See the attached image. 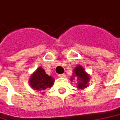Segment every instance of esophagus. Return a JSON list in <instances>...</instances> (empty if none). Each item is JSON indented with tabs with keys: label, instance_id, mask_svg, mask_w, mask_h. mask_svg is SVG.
Instances as JSON below:
<instances>
[{
	"label": "esophagus",
	"instance_id": "1",
	"mask_svg": "<svg viewBox=\"0 0 120 120\" xmlns=\"http://www.w3.org/2000/svg\"><path fill=\"white\" fill-rule=\"evenodd\" d=\"M58 76L60 77V78H64V77L66 76V74H59V75H58Z\"/></svg>",
	"mask_w": 120,
	"mask_h": 120
}]
</instances>
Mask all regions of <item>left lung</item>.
Masks as SVG:
<instances>
[{
    "instance_id": "obj_1",
    "label": "left lung",
    "mask_w": 120,
    "mask_h": 120,
    "mask_svg": "<svg viewBox=\"0 0 120 120\" xmlns=\"http://www.w3.org/2000/svg\"><path fill=\"white\" fill-rule=\"evenodd\" d=\"M74 77L77 78V80L78 82L77 88L82 90L88 86V82L90 79V76L85 71L84 67L81 65H78L73 70V75L70 78L71 81L74 80Z\"/></svg>"
}]
</instances>
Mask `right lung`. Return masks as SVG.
Masks as SVG:
<instances>
[{"instance_id":"add662e5","label":"right lung","mask_w":120,"mask_h":120,"mask_svg":"<svg viewBox=\"0 0 120 120\" xmlns=\"http://www.w3.org/2000/svg\"><path fill=\"white\" fill-rule=\"evenodd\" d=\"M54 82V79L52 76L46 74L45 70L42 67L37 68L31 75L29 84L32 88L37 91H44L46 88H50ZM44 93L42 92L41 94Z\"/></svg>"}]
</instances>
